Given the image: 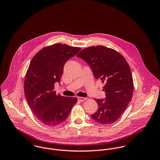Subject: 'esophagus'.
Here are the masks:
<instances>
[{
    "mask_svg": "<svg viewBox=\"0 0 160 160\" xmlns=\"http://www.w3.org/2000/svg\"><path fill=\"white\" fill-rule=\"evenodd\" d=\"M77 99L80 102H83V101H84L85 100H86L88 98H85V97H77Z\"/></svg>",
    "mask_w": 160,
    "mask_h": 160,
    "instance_id": "1",
    "label": "esophagus"
}]
</instances>
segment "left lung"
Listing matches in <instances>:
<instances>
[{
  "mask_svg": "<svg viewBox=\"0 0 160 160\" xmlns=\"http://www.w3.org/2000/svg\"><path fill=\"white\" fill-rule=\"evenodd\" d=\"M91 67L93 76L104 83L106 99H95L98 110L92 118L102 125L116 122L131 101L133 79L128 62L122 54L105 46H91L77 55Z\"/></svg>",
  "mask_w": 160,
  "mask_h": 160,
  "instance_id": "left-lung-1",
  "label": "left lung"
}]
</instances>
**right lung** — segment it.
I'll use <instances>...</instances> for the list:
<instances>
[{"label":"right lung","instance_id":"1","mask_svg":"<svg viewBox=\"0 0 160 160\" xmlns=\"http://www.w3.org/2000/svg\"><path fill=\"white\" fill-rule=\"evenodd\" d=\"M80 47L55 44L46 46L32 58L24 82V95L33 113L46 126L61 124L68 118L77 98L62 97L54 91L63 67Z\"/></svg>","mask_w":160,"mask_h":160}]
</instances>
